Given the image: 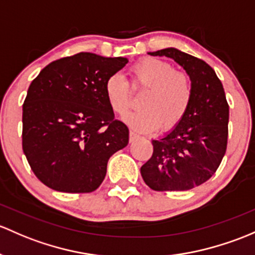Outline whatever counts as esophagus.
<instances>
[{"label": "esophagus", "instance_id": "34e87169", "mask_svg": "<svg viewBox=\"0 0 255 255\" xmlns=\"http://www.w3.org/2000/svg\"><path fill=\"white\" fill-rule=\"evenodd\" d=\"M136 138H138V135H136L134 132H129V141H130V143H132V141H134Z\"/></svg>", "mask_w": 255, "mask_h": 255}]
</instances>
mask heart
Returning a JSON list of instances; mask_svg holds the SVG:
<instances>
[{
	"instance_id": "b5f03b06",
	"label": "heart",
	"mask_w": 255,
	"mask_h": 255,
	"mask_svg": "<svg viewBox=\"0 0 255 255\" xmlns=\"http://www.w3.org/2000/svg\"><path fill=\"white\" fill-rule=\"evenodd\" d=\"M133 85L146 88L140 98V109L130 112L125 121L136 132H151L156 128L170 130L186 116L193 99V82L189 74L175 71L172 64L146 57L130 68ZM105 96L110 109L125 116L132 104L128 82L121 73H114L105 82Z\"/></svg>"
}]
</instances>
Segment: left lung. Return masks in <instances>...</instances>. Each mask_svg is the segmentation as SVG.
Listing matches in <instances>:
<instances>
[{"label":"left lung","mask_w":255,"mask_h":255,"mask_svg":"<svg viewBox=\"0 0 255 255\" xmlns=\"http://www.w3.org/2000/svg\"><path fill=\"white\" fill-rule=\"evenodd\" d=\"M166 56L186 69L193 82L192 104L183 120L152 140L151 157L140 167L154 191H188L216 172L227 148L229 104L215 71L200 58L168 47L149 52Z\"/></svg>","instance_id":"8db88e82"}]
</instances>
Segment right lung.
Segmentation results:
<instances>
[{"label": "right lung", "mask_w": 255, "mask_h": 255, "mask_svg": "<svg viewBox=\"0 0 255 255\" xmlns=\"http://www.w3.org/2000/svg\"><path fill=\"white\" fill-rule=\"evenodd\" d=\"M128 62L79 52L47 64L31 82L23 104L21 144L45 186L90 193L106 176L107 161L127 146L129 130L115 120L105 82Z\"/></svg>", "instance_id": "obj_1"}]
</instances>
